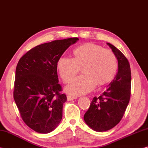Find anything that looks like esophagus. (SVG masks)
I'll return each mask as SVG.
<instances>
[{
  "mask_svg": "<svg viewBox=\"0 0 148 148\" xmlns=\"http://www.w3.org/2000/svg\"><path fill=\"white\" fill-rule=\"evenodd\" d=\"M77 99V97L76 96H72V95H69L67 96V101H72V100H75Z\"/></svg>",
  "mask_w": 148,
  "mask_h": 148,
  "instance_id": "obj_1",
  "label": "esophagus"
}]
</instances>
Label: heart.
I'll list each match as a JSON object with an SVG mask.
<instances>
[{"mask_svg":"<svg viewBox=\"0 0 148 148\" xmlns=\"http://www.w3.org/2000/svg\"><path fill=\"white\" fill-rule=\"evenodd\" d=\"M74 59L61 57L57 68L64 83H69L82 69L84 74L72 80L66 87L68 93L73 95L86 94L96 85L101 86L114 79L117 70V60L109 49L93 43H86L73 51Z\"/></svg>","mask_w":148,"mask_h":148,"instance_id":"1","label":"heart"}]
</instances>
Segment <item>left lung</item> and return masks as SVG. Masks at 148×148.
<instances>
[{
	"instance_id": "obj_1",
	"label": "left lung",
	"mask_w": 148,
	"mask_h": 148,
	"mask_svg": "<svg viewBox=\"0 0 148 148\" xmlns=\"http://www.w3.org/2000/svg\"><path fill=\"white\" fill-rule=\"evenodd\" d=\"M107 44L117 57L118 71L106 91L92 99L84 117L90 128L97 132L108 131L119 123L131 97V72L128 60L113 45Z\"/></svg>"
}]
</instances>
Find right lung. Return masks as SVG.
<instances>
[{"label":"right lung","instance_id":"obj_1","mask_svg":"<svg viewBox=\"0 0 148 148\" xmlns=\"http://www.w3.org/2000/svg\"><path fill=\"white\" fill-rule=\"evenodd\" d=\"M78 40L71 38L40 44L29 50L17 63L14 101L23 121L34 131L49 133L61 121L66 96L59 92L57 63Z\"/></svg>","mask_w":148,"mask_h":148}]
</instances>
